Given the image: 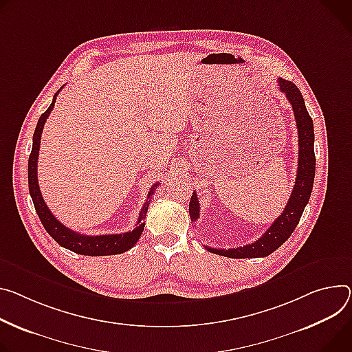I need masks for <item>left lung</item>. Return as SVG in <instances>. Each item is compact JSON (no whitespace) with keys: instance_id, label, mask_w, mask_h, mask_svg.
Returning a JSON list of instances; mask_svg holds the SVG:
<instances>
[{"instance_id":"8db88e82","label":"left lung","mask_w":352,"mask_h":352,"mask_svg":"<svg viewBox=\"0 0 352 352\" xmlns=\"http://www.w3.org/2000/svg\"><path fill=\"white\" fill-rule=\"evenodd\" d=\"M278 88L282 91L287 101L291 102L299 136V163L298 175L289 201H287L280 216L275 219L271 228L252 244H247L237 248H212L205 245L209 252L225 255L229 258H257L267 257L272 251L279 248L296 229L300 216L310 199L313 189L316 157H314V131L313 120L306 109L305 100L299 88L292 82L283 78H278ZM190 220L197 221L199 217V202L197 192L192 194L189 201Z\"/></svg>"}]
</instances>
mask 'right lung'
Wrapping results in <instances>:
<instances>
[{
	"label": "right lung",
	"instance_id": "1",
	"mask_svg": "<svg viewBox=\"0 0 352 352\" xmlns=\"http://www.w3.org/2000/svg\"><path fill=\"white\" fill-rule=\"evenodd\" d=\"M60 89L54 94L53 101H52L50 107L46 109V112L41 115V118L38 120V124H36L35 133H34V144H32V151H30L29 162H28L29 194L32 197V201H34L36 213H38V216L42 221L43 228L54 239V241H57L61 247H65V248H67L73 252H77V254L92 255V257H97V255L122 254L127 250H131L138 243L139 237L142 236V233L144 230V219H146V213H147V209H148V199L146 201V204L143 205V208L139 213L136 228L133 230L126 232V233H120V234L87 236V234H80V233L66 228L65 225H63V223H60L53 216V213L49 210V208L46 206L45 201H43V197L41 194L39 184H38V155H39V147H41V138H42L45 122L49 118V115H50V112L54 107L56 97H57V94L60 92ZM157 186H158V184L151 186L150 192L147 195L148 198L154 194V189Z\"/></svg>",
	"mask_w": 352,
	"mask_h": 352
}]
</instances>
